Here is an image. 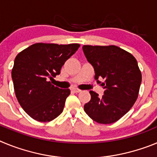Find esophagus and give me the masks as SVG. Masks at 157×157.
<instances>
[{"label":"esophagus","instance_id":"34e87169","mask_svg":"<svg viewBox=\"0 0 157 157\" xmlns=\"http://www.w3.org/2000/svg\"><path fill=\"white\" fill-rule=\"evenodd\" d=\"M72 91H73L74 93H76V94H77V93L81 92V90H79V89H77V88H73L72 89Z\"/></svg>","mask_w":157,"mask_h":157}]
</instances>
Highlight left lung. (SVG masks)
<instances>
[{
    "mask_svg": "<svg viewBox=\"0 0 157 157\" xmlns=\"http://www.w3.org/2000/svg\"><path fill=\"white\" fill-rule=\"evenodd\" d=\"M86 57L93 65L95 79L104 80V95L90 91V101L84 111L95 122L110 124L121 119L137 101L141 73L132 54L116 45L82 46Z\"/></svg>",
    "mask_w": 157,
    "mask_h": 157,
    "instance_id": "left-lung-1",
    "label": "left lung"
}]
</instances>
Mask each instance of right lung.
I'll use <instances>...</instances> for the list:
<instances>
[{"label": "right lung", "instance_id": "right-lung-1", "mask_svg": "<svg viewBox=\"0 0 157 157\" xmlns=\"http://www.w3.org/2000/svg\"><path fill=\"white\" fill-rule=\"evenodd\" d=\"M77 43H35L16 56L12 70L16 97L23 110L38 122H50L61 114L69 89L52 85L67 59L78 50Z\"/></svg>", "mask_w": 157, "mask_h": 157}]
</instances>
